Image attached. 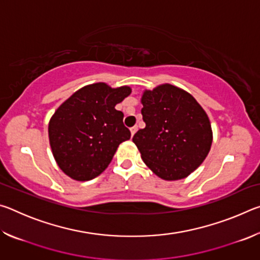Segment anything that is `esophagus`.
<instances>
[{"label":"esophagus","mask_w":260,"mask_h":260,"mask_svg":"<svg viewBox=\"0 0 260 260\" xmlns=\"http://www.w3.org/2000/svg\"><path fill=\"white\" fill-rule=\"evenodd\" d=\"M136 131H138V127H136V126L132 127V128H131V134H132V136H133V135L136 133Z\"/></svg>","instance_id":"1"}]
</instances>
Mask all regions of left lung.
<instances>
[{
    "label": "left lung",
    "instance_id": "obj_1",
    "mask_svg": "<svg viewBox=\"0 0 260 260\" xmlns=\"http://www.w3.org/2000/svg\"><path fill=\"white\" fill-rule=\"evenodd\" d=\"M141 102L146 127L136 132L133 142L143 161L164 180L188 177L212 144L208 114L190 94L167 83L144 91Z\"/></svg>",
    "mask_w": 260,
    "mask_h": 260
}]
</instances>
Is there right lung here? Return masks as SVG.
Wrapping results in <instances>:
<instances>
[{"instance_id": "obj_1", "label": "right lung", "mask_w": 260, "mask_h": 260, "mask_svg": "<svg viewBox=\"0 0 260 260\" xmlns=\"http://www.w3.org/2000/svg\"><path fill=\"white\" fill-rule=\"evenodd\" d=\"M131 94L129 87L113 89L99 82L76 91L49 121V141L57 164L70 178L87 181L112 160L121 142L131 139L116 104Z\"/></svg>"}]
</instances>
